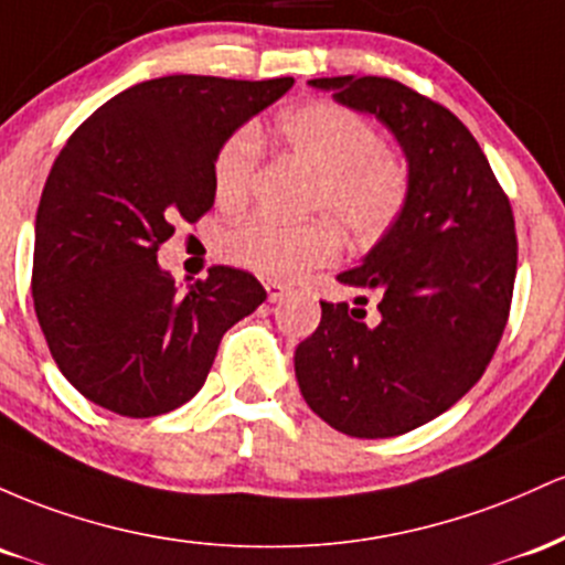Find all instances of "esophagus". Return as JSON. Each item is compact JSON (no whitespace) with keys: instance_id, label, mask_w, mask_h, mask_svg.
<instances>
[{"instance_id":"esophagus-1","label":"esophagus","mask_w":565,"mask_h":565,"mask_svg":"<svg viewBox=\"0 0 565 565\" xmlns=\"http://www.w3.org/2000/svg\"><path fill=\"white\" fill-rule=\"evenodd\" d=\"M264 288H266V299H269L271 303L280 301L282 296H288V294H290L288 285H282V282H271V280H269V282L264 285Z\"/></svg>"}]
</instances>
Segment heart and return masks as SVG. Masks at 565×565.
Segmentation results:
<instances>
[{
  "mask_svg": "<svg viewBox=\"0 0 565 565\" xmlns=\"http://www.w3.org/2000/svg\"><path fill=\"white\" fill-rule=\"evenodd\" d=\"M277 136L296 160L317 173L309 211L328 218L280 224L250 215L221 239L232 262L275 280H290L339 258V226L360 245L379 243L395 230L408 207L414 179L408 160L382 146V132L371 119L333 100H309L282 114ZM258 160L262 138L253 128L232 132L221 143L213 160V189L221 205L239 207L248 200Z\"/></svg>",
  "mask_w": 565,
  "mask_h": 565,
  "instance_id": "heart-1",
  "label": "heart"
}]
</instances>
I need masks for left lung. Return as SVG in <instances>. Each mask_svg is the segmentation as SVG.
Segmentation results:
<instances>
[{"instance_id":"1","label":"left lung","mask_w":565,"mask_h":565,"mask_svg":"<svg viewBox=\"0 0 565 565\" xmlns=\"http://www.w3.org/2000/svg\"><path fill=\"white\" fill-rule=\"evenodd\" d=\"M339 104L395 132L411 164L403 218L335 280L358 294L320 301L296 350L303 401L339 433L395 437L433 422L491 363L510 317L515 215L483 149L456 114L390 77H320ZM367 295L380 312L366 320Z\"/></svg>"}]
</instances>
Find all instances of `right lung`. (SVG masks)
<instances>
[{
	"label": "right lung",
	"mask_w": 565,
	"mask_h": 565,
	"mask_svg": "<svg viewBox=\"0 0 565 565\" xmlns=\"http://www.w3.org/2000/svg\"><path fill=\"white\" fill-rule=\"evenodd\" d=\"M294 77L173 74L93 111L50 170L31 296L50 354L87 401L130 419L168 414L205 384L221 339L266 299L250 271L211 266L181 290L157 264L175 221L213 207V160Z\"/></svg>",
	"instance_id": "1"
}]
</instances>
